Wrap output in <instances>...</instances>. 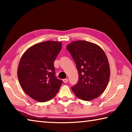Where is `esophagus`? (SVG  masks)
Segmentation results:
<instances>
[{"label": "esophagus", "instance_id": "esophagus-1", "mask_svg": "<svg viewBox=\"0 0 132 132\" xmlns=\"http://www.w3.org/2000/svg\"><path fill=\"white\" fill-rule=\"evenodd\" d=\"M63 82H64V83H66V82H67L68 81V79H64L63 80Z\"/></svg>", "mask_w": 132, "mask_h": 132}]
</instances>
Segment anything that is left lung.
Listing matches in <instances>:
<instances>
[{
    "mask_svg": "<svg viewBox=\"0 0 132 132\" xmlns=\"http://www.w3.org/2000/svg\"><path fill=\"white\" fill-rule=\"evenodd\" d=\"M67 50L76 64L79 81L71 87L77 97L91 101L102 94L106 88L110 68L106 56L99 46L86 41L71 42Z\"/></svg>",
    "mask_w": 132,
    "mask_h": 132,
    "instance_id": "1",
    "label": "left lung"
}]
</instances>
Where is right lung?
<instances>
[{
  "instance_id": "add662e5",
  "label": "right lung",
  "mask_w": 132,
  "mask_h": 132,
  "mask_svg": "<svg viewBox=\"0 0 132 132\" xmlns=\"http://www.w3.org/2000/svg\"><path fill=\"white\" fill-rule=\"evenodd\" d=\"M62 42L48 41L28 48L21 57L17 76L26 94L44 102L55 97L63 81L55 76L54 61Z\"/></svg>"
}]
</instances>
